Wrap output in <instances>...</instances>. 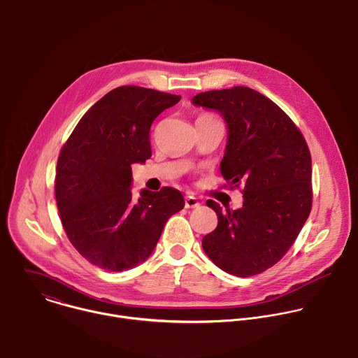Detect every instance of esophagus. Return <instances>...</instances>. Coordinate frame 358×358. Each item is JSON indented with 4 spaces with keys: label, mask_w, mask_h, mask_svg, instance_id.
Listing matches in <instances>:
<instances>
[{
    "label": "esophagus",
    "mask_w": 358,
    "mask_h": 358,
    "mask_svg": "<svg viewBox=\"0 0 358 358\" xmlns=\"http://www.w3.org/2000/svg\"><path fill=\"white\" fill-rule=\"evenodd\" d=\"M199 207V202L195 196H185V208L192 210V208H198Z\"/></svg>",
    "instance_id": "1"
}]
</instances>
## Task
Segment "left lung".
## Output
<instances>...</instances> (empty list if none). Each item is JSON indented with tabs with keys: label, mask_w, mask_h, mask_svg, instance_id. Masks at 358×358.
Here are the masks:
<instances>
[{
	"label": "left lung",
	"mask_w": 358,
	"mask_h": 358,
	"mask_svg": "<svg viewBox=\"0 0 358 358\" xmlns=\"http://www.w3.org/2000/svg\"><path fill=\"white\" fill-rule=\"evenodd\" d=\"M191 103L218 112L227 123L221 174L229 185L243 187L239 210L207 201L218 225L202 238V249L227 273H262L283 258L309 218V147L289 116L250 87L201 92Z\"/></svg>",
	"instance_id": "8db88e82"
}]
</instances>
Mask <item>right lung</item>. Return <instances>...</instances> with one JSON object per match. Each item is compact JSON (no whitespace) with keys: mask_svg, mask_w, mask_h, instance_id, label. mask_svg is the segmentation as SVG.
<instances>
[{"mask_svg":"<svg viewBox=\"0 0 358 358\" xmlns=\"http://www.w3.org/2000/svg\"><path fill=\"white\" fill-rule=\"evenodd\" d=\"M181 96L140 86L110 90L85 113L61 150L55 196L64 229L92 265L122 272L155 250L169 218L184 208L180 191L131 194V164L151 157L150 127Z\"/></svg>","mask_w":358,"mask_h":358,"instance_id":"right-lung-1","label":"right lung"}]
</instances>
